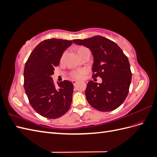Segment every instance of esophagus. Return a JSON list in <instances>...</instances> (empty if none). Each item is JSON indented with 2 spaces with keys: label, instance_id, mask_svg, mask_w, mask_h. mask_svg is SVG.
<instances>
[{
  "label": "esophagus",
  "instance_id": "34e87169",
  "mask_svg": "<svg viewBox=\"0 0 157 157\" xmlns=\"http://www.w3.org/2000/svg\"><path fill=\"white\" fill-rule=\"evenodd\" d=\"M78 81L77 80H72V82H73V84H74V85H75L76 84V83H77Z\"/></svg>",
  "mask_w": 157,
  "mask_h": 157
}]
</instances>
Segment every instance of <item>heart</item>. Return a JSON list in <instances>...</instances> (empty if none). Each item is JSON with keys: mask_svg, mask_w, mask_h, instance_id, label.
<instances>
[{"mask_svg": "<svg viewBox=\"0 0 157 157\" xmlns=\"http://www.w3.org/2000/svg\"><path fill=\"white\" fill-rule=\"evenodd\" d=\"M88 50L86 48H85V47H80V48H78L77 50V53L79 55V56L82 54V52L85 50ZM65 56V52H63L61 56V58H60V61H62L64 57ZM86 70L85 69H77V70H73L71 71L70 73V76L71 78H75V79H80L83 77L84 75L86 74Z\"/></svg>", "mask_w": 157, "mask_h": 157, "instance_id": "heart-1", "label": "heart"}]
</instances>
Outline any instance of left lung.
Here are the masks:
<instances>
[{
	"mask_svg": "<svg viewBox=\"0 0 157 157\" xmlns=\"http://www.w3.org/2000/svg\"><path fill=\"white\" fill-rule=\"evenodd\" d=\"M73 42L88 48L94 56L92 77H101L102 82H88L85 95L89 104L102 112L112 111L124 101L132 80L127 56L115 42L99 35Z\"/></svg>",
	"mask_w": 157,
	"mask_h": 157,
	"instance_id": "8db88e82",
	"label": "left lung"
}]
</instances>
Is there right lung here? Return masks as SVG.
Segmentation results:
<instances>
[{"label":"right lung","mask_w":157,"mask_h":157,"mask_svg":"<svg viewBox=\"0 0 157 157\" xmlns=\"http://www.w3.org/2000/svg\"><path fill=\"white\" fill-rule=\"evenodd\" d=\"M72 40L50 39L38 44L25 63V91L34 110L45 118L55 119L67 113L72 102L73 83L64 80L56 86L51 76L63 52Z\"/></svg>","instance_id":"right-lung-1"}]
</instances>
